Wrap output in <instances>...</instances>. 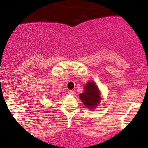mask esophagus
<instances>
[{
  "label": "esophagus",
  "mask_w": 148,
  "mask_h": 148,
  "mask_svg": "<svg viewBox=\"0 0 148 148\" xmlns=\"http://www.w3.org/2000/svg\"><path fill=\"white\" fill-rule=\"evenodd\" d=\"M68 93H69V95H73V96L74 95V92L73 90H69Z\"/></svg>",
  "instance_id": "1"
}]
</instances>
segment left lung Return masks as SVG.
I'll list each match as a JSON object with an SVG mask.
<instances>
[{"label":"left lung","instance_id":"8db88e82","mask_svg":"<svg viewBox=\"0 0 148 148\" xmlns=\"http://www.w3.org/2000/svg\"><path fill=\"white\" fill-rule=\"evenodd\" d=\"M84 92L79 95V98L86 108L93 111L101 101V92L94 81H90L85 85Z\"/></svg>","mask_w":148,"mask_h":148}]
</instances>
